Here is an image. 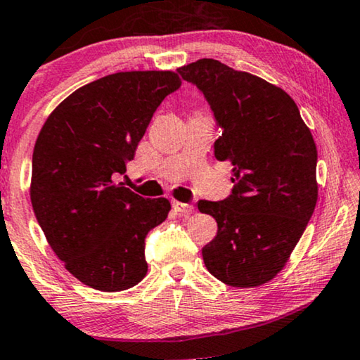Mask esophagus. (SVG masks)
Here are the masks:
<instances>
[{
    "mask_svg": "<svg viewBox=\"0 0 360 360\" xmlns=\"http://www.w3.org/2000/svg\"><path fill=\"white\" fill-rule=\"evenodd\" d=\"M173 209L176 212H179V214H189V212H192V207L191 204H184V202H178V200H173Z\"/></svg>",
    "mask_w": 360,
    "mask_h": 360,
    "instance_id": "esophagus-1",
    "label": "esophagus"
}]
</instances>
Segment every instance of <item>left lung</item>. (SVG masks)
I'll use <instances>...</instances> for the list:
<instances>
[{
  "label": "left lung",
  "instance_id": "obj_1",
  "mask_svg": "<svg viewBox=\"0 0 360 360\" xmlns=\"http://www.w3.org/2000/svg\"><path fill=\"white\" fill-rule=\"evenodd\" d=\"M210 105L221 135L215 158L233 165L224 200H199L217 220L202 248L207 271L231 287H257L285 266L315 210L316 145L285 91L219 60L178 68Z\"/></svg>",
  "mask_w": 360,
  "mask_h": 360
}]
</instances>
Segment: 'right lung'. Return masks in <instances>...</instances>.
Returning <instances> with one entry per match:
<instances>
[{
  "label": "right lung",
  "instance_id": "obj_1",
  "mask_svg": "<svg viewBox=\"0 0 360 360\" xmlns=\"http://www.w3.org/2000/svg\"><path fill=\"white\" fill-rule=\"evenodd\" d=\"M181 88L174 72H124L68 96L32 155L30 200L49 245L86 285L120 292L143 279L145 240L171 210L122 182L155 110Z\"/></svg>",
  "mask_w": 360,
  "mask_h": 360
}]
</instances>
